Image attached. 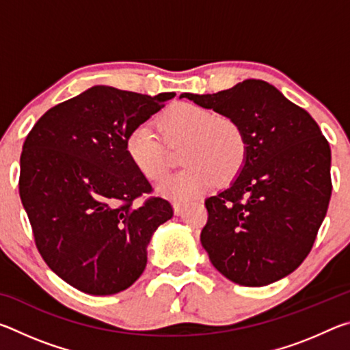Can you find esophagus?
Wrapping results in <instances>:
<instances>
[{
	"mask_svg": "<svg viewBox=\"0 0 350 350\" xmlns=\"http://www.w3.org/2000/svg\"><path fill=\"white\" fill-rule=\"evenodd\" d=\"M173 206H174V213H176L177 216H179V215H182V213H183V208H185V204L179 202V200H174Z\"/></svg>",
	"mask_w": 350,
	"mask_h": 350,
	"instance_id": "obj_1",
	"label": "esophagus"
}]
</instances>
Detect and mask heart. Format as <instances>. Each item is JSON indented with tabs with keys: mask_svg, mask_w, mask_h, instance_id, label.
I'll return each mask as SVG.
<instances>
[{
	"mask_svg": "<svg viewBox=\"0 0 350 350\" xmlns=\"http://www.w3.org/2000/svg\"><path fill=\"white\" fill-rule=\"evenodd\" d=\"M167 145L183 144L180 163L185 168L167 177L161 191L171 199H191L219 182L232 180L247 161V139L234 118L204 106L180 102L157 118ZM125 151L133 167L148 180H161L168 170V156L150 126L140 125L126 135Z\"/></svg>",
	"mask_w": 350,
	"mask_h": 350,
	"instance_id": "heart-1",
	"label": "heart"
}]
</instances>
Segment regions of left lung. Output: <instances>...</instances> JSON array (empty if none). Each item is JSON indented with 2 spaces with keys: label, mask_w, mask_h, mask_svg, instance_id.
<instances>
[{
  "label": "left lung",
  "mask_w": 350,
  "mask_h": 350,
  "mask_svg": "<svg viewBox=\"0 0 350 350\" xmlns=\"http://www.w3.org/2000/svg\"><path fill=\"white\" fill-rule=\"evenodd\" d=\"M239 123L247 161L230 188L205 199L200 242L211 264L239 286L262 287L310 253L327 213L330 146L306 109L262 80L216 94H182Z\"/></svg>",
  "instance_id": "8db88e82"
}]
</instances>
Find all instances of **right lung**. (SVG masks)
Listing matches in <instances>:
<instances>
[{
	"label": "right lung",
	"mask_w": 350,
	"mask_h": 350,
	"mask_svg": "<svg viewBox=\"0 0 350 350\" xmlns=\"http://www.w3.org/2000/svg\"><path fill=\"white\" fill-rule=\"evenodd\" d=\"M92 86L54 106L27 134L20 157V198L41 258L69 286L90 295H114L139 280L146 247L173 217L162 198L133 167L126 135L165 102Z\"/></svg>",
	"instance_id": "add662e5"
}]
</instances>
